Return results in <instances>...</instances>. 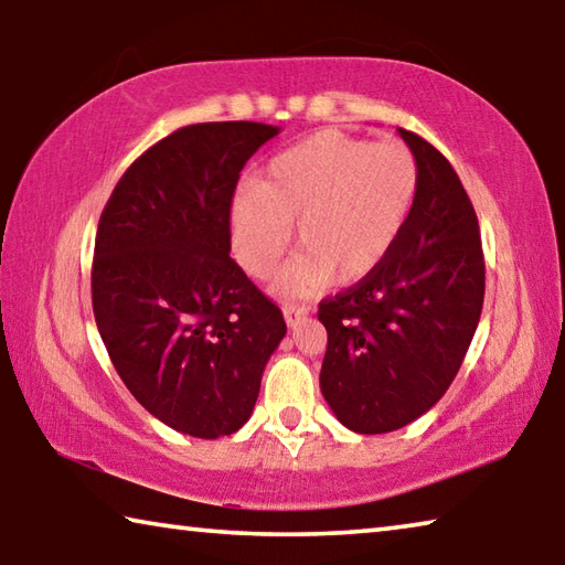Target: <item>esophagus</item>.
Instances as JSON below:
<instances>
[{
    "label": "esophagus",
    "mask_w": 565,
    "mask_h": 565,
    "mask_svg": "<svg viewBox=\"0 0 565 565\" xmlns=\"http://www.w3.org/2000/svg\"><path fill=\"white\" fill-rule=\"evenodd\" d=\"M306 317H309V309H306V306H294V303H286L284 306V319H286V323H289L291 329L299 327V323Z\"/></svg>",
    "instance_id": "obj_1"
}]
</instances>
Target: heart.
<instances>
[{
  "label": "heart",
  "instance_id": "1",
  "mask_svg": "<svg viewBox=\"0 0 565 565\" xmlns=\"http://www.w3.org/2000/svg\"><path fill=\"white\" fill-rule=\"evenodd\" d=\"M418 194V161L398 141L319 131L281 151L256 189L232 209V234L244 269L266 279L291 242L303 248L279 291L306 296L363 279L384 264L404 234Z\"/></svg>",
  "mask_w": 565,
  "mask_h": 565
}]
</instances>
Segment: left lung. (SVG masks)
<instances>
[{"label": "left lung", "mask_w": 565, "mask_h": 565, "mask_svg": "<svg viewBox=\"0 0 565 565\" xmlns=\"http://www.w3.org/2000/svg\"><path fill=\"white\" fill-rule=\"evenodd\" d=\"M398 134L418 161L404 234L379 269L319 303L329 333L321 394L356 434H388L424 416L456 379L483 309L471 199L441 151Z\"/></svg>", "instance_id": "8db88e82"}]
</instances>
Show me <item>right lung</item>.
I'll list each match as a JSON object with an SVG mask.
<instances>
[{"label": "right lung", "instance_id": "right-lung-1", "mask_svg": "<svg viewBox=\"0 0 565 565\" xmlns=\"http://www.w3.org/2000/svg\"><path fill=\"white\" fill-rule=\"evenodd\" d=\"M276 134L259 121L177 129L124 171L99 218V337L131 396L181 434L238 431L286 333L279 306L228 256L238 174Z\"/></svg>", "mask_w": 565, "mask_h": 565}]
</instances>
